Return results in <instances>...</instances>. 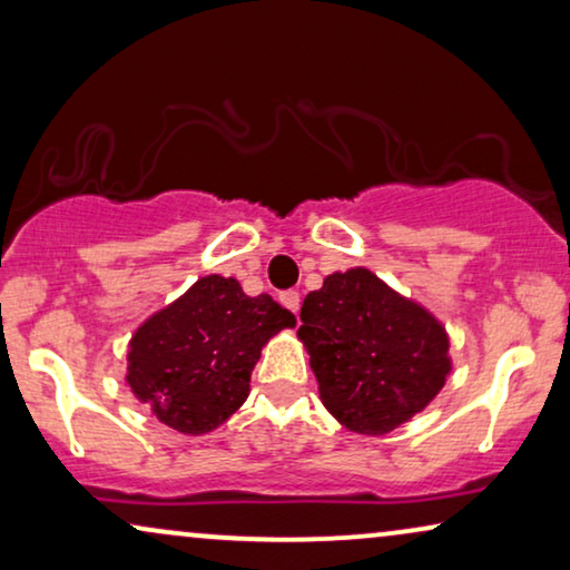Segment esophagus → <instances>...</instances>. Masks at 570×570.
Masks as SVG:
<instances>
[{"label": "esophagus", "instance_id": "esophagus-1", "mask_svg": "<svg viewBox=\"0 0 570 570\" xmlns=\"http://www.w3.org/2000/svg\"><path fill=\"white\" fill-rule=\"evenodd\" d=\"M279 301H283V306L285 308H291L295 316H298V311H301V293H295V291H285L283 295H279Z\"/></svg>", "mask_w": 570, "mask_h": 570}]
</instances>
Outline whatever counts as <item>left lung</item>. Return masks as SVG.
<instances>
[{
  "label": "left lung",
  "mask_w": 570,
  "mask_h": 570,
  "mask_svg": "<svg viewBox=\"0 0 570 570\" xmlns=\"http://www.w3.org/2000/svg\"><path fill=\"white\" fill-rule=\"evenodd\" d=\"M301 322L318 396L353 433L407 423L451 373L446 326L365 267L326 275L303 301Z\"/></svg>",
  "instance_id": "8db88e82"
}]
</instances>
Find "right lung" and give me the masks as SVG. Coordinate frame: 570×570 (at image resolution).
I'll return each mask as SVG.
<instances>
[{
	"label": "right lung",
	"mask_w": 570,
	"mask_h": 570,
	"mask_svg": "<svg viewBox=\"0 0 570 570\" xmlns=\"http://www.w3.org/2000/svg\"><path fill=\"white\" fill-rule=\"evenodd\" d=\"M293 326L272 295L252 298L236 277H199L131 334L127 384L163 425L209 433L246 402L262 347Z\"/></svg>",
	"instance_id": "1"
}]
</instances>
